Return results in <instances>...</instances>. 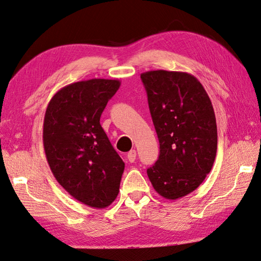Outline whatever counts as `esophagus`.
<instances>
[{"instance_id": "1", "label": "esophagus", "mask_w": 261, "mask_h": 261, "mask_svg": "<svg viewBox=\"0 0 261 261\" xmlns=\"http://www.w3.org/2000/svg\"><path fill=\"white\" fill-rule=\"evenodd\" d=\"M127 159H128L130 163H134L135 160H136V150L132 149L130 152H128V154H127Z\"/></svg>"}]
</instances>
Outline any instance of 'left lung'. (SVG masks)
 Masks as SVG:
<instances>
[{
  "label": "left lung",
  "mask_w": 261,
  "mask_h": 261,
  "mask_svg": "<svg viewBox=\"0 0 261 261\" xmlns=\"http://www.w3.org/2000/svg\"><path fill=\"white\" fill-rule=\"evenodd\" d=\"M160 142V156L147 175L161 196L176 200L198 189L216 160L218 132L203 86L182 71L141 74Z\"/></svg>",
  "instance_id": "obj_1"
}]
</instances>
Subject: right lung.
Returning <instances> with one entry per match:
<instances>
[{
	"mask_svg": "<svg viewBox=\"0 0 261 261\" xmlns=\"http://www.w3.org/2000/svg\"><path fill=\"white\" fill-rule=\"evenodd\" d=\"M117 79H89L58 90L43 120V147L52 174L73 199L103 209L119 192L125 163L100 125Z\"/></svg>",
	"mask_w": 261,
	"mask_h": 261,
	"instance_id": "1",
	"label": "right lung"
}]
</instances>
